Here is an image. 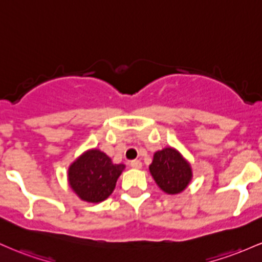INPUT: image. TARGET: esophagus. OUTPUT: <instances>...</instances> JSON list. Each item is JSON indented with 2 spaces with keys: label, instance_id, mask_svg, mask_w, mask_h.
<instances>
[{
  "label": "esophagus",
  "instance_id": "34e87169",
  "mask_svg": "<svg viewBox=\"0 0 262 262\" xmlns=\"http://www.w3.org/2000/svg\"><path fill=\"white\" fill-rule=\"evenodd\" d=\"M130 166L132 167V168L140 169L141 167H142V162H141V161H139V160H134V161H131V162H130Z\"/></svg>",
  "mask_w": 262,
  "mask_h": 262
}]
</instances>
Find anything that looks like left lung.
I'll use <instances>...</instances> for the list:
<instances>
[{
    "instance_id": "left-lung-1",
    "label": "left lung",
    "mask_w": 262,
    "mask_h": 262,
    "mask_svg": "<svg viewBox=\"0 0 262 262\" xmlns=\"http://www.w3.org/2000/svg\"><path fill=\"white\" fill-rule=\"evenodd\" d=\"M149 173L160 189L169 195L183 192L193 178L192 166L174 147L155 152Z\"/></svg>"
}]
</instances>
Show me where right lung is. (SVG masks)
<instances>
[{
  "mask_svg": "<svg viewBox=\"0 0 262 262\" xmlns=\"http://www.w3.org/2000/svg\"><path fill=\"white\" fill-rule=\"evenodd\" d=\"M125 167L123 163H114L99 148H90L70 163L68 183L81 201L100 203L114 192Z\"/></svg>",
  "mask_w": 262,
  "mask_h": 262,
  "instance_id": "obj_1",
  "label": "right lung"
}]
</instances>
